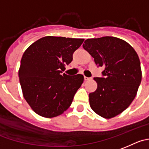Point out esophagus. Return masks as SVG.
Masks as SVG:
<instances>
[{"instance_id": "34e87169", "label": "esophagus", "mask_w": 149, "mask_h": 149, "mask_svg": "<svg viewBox=\"0 0 149 149\" xmlns=\"http://www.w3.org/2000/svg\"><path fill=\"white\" fill-rule=\"evenodd\" d=\"M84 81H87V80H89V79H90V78L86 77V76H84Z\"/></svg>"}]
</instances>
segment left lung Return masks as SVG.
Returning <instances> with one entry per match:
<instances>
[{"label":"left lung","mask_w":149,"mask_h":149,"mask_svg":"<svg viewBox=\"0 0 149 149\" xmlns=\"http://www.w3.org/2000/svg\"><path fill=\"white\" fill-rule=\"evenodd\" d=\"M83 48L103 67L102 77H95L96 90L89 94L92 109L104 118L121 113L135 98L141 82L138 55L121 39L114 37L87 39Z\"/></svg>","instance_id":"1"}]
</instances>
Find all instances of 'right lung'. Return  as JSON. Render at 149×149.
<instances>
[{"label": "right lung", "mask_w": 149, "mask_h": 149, "mask_svg": "<svg viewBox=\"0 0 149 149\" xmlns=\"http://www.w3.org/2000/svg\"><path fill=\"white\" fill-rule=\"evenodd\" d=\"M84 39L44 37L26 49L22 56L19 79L23 97L37 114L53 118L63 113L84 81L81 74L62 73L65 65Z\"/></svg>", "instance_id": "add662e5"}]
</instances>
